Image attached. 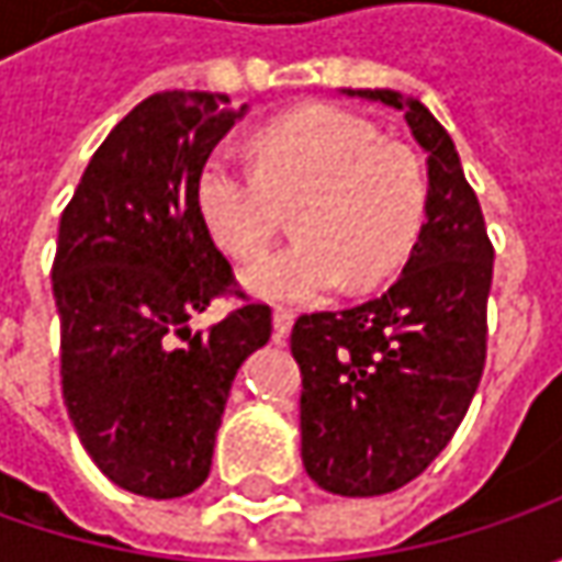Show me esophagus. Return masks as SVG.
<instances>
[{"label": "esophagus", "instance_id": "1", "mask_svg": "<svg viewBox=\"0 0 562 562\" xmlns=\"http://www.w3.org/2000/svg\"><path fill=\"white\" fill-rule=\"evenodd\" d=\"M274 335L278 337H288L291 335V328H293V310H284V306H278L274 310Z\"/></svg>", "mask_w": 562, "mask_h": 562}]
</instances>
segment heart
<instances>
[{
  "mask_svg": "<svg viewBox=\"0 0 562 562\" xmlns=\"http://www.w3.org/2000/svg\"><path fill=\"white\" fill-rule=\"evenodd\" d=\"M256 168L225 153L196 178V205L212 240L234 259L274 240L296 205L300 240L244 271L249 291L310 303L350 288H375L406 262L425 218L419 159L381 140L372 121L337 105H303L252 137Z\"/></svg>",
  "mask_w": 562,
  "mask_h": 562,
  "instance_id": "1",
  "label": "heart"
}]
</instances>
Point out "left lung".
<instances>
[{"instance_id": "8db88e82", "label": "left lung", "mask_w": 562, "mask_h": 562, "mask_svg": "<svg viewBox=\"0 0 562 562\" xmlns=\"http://www.w3.org/2000/svg\"><path fill=\"white\" fill-rule=\"evenodd\" d=\"M403 109L428 153L425 225L397 281L344 313L300 315L303 465L340 497H375L422 475L479 391L494 247L450 134L419 99L350 90Z\"/></svg>"}]
</instances>
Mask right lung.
Instances as JSON below:
<instances>
[{
	"instance_id": "right-lung-1",
	"label": "right lung",
	"mask_w": 562,
	"mask_h": 562,
	"mask_svg": "<svg viewBox=\"0 0 562 562\" xmlns=\"http://www.w3.org/2000/svg\"><path fill=\"white\" fill-rule=\"evenodd\" d=\"M240 115L225 93L143 99L93 153L58 225L61 397L102 475L153 501L209 479L231 381L271 337V310L240 291L196 205L200 168ZM222 295L245 303L190 333L189 315Z\"/></svg>"
}]
</instances>
